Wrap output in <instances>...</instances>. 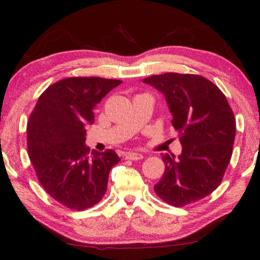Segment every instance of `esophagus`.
<instances>
[{"label": "esophagus", "instance_id": "obj_1", "mask_svg": "<svg viewBox=\"0 0 260 260\" xmlns=\"http://www.w3.org/2000/svg\"><path fill=\"white\" fill-rule=\"evenodd\" d=\"M126 159H130V160H139L143 158L142 153H138V152H127L125 155Z\"/></svg>", "mask_w": 260, "mask_h": 260}]
</instances>
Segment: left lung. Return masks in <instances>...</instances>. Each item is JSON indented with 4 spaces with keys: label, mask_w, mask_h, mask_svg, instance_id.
I'll list each match as a JSON object with an SVG mask.
<instances>
[{
    "label": "left lung",
    "mask_w": 260,
    "mask_h": 260,
    "mask_svg": "<svg viewBox=\"0 0 260 260\" xmlns=\"http://www.w3.org/2000/svg\"><path fill=\"white\" fill-rule=\"evenodd\" d=\"M143 82L163 92L182 153L161 157L158 197L176 208L198 202L219 186L232 156L236 118L226 97L208 78L192 74L153 75Z\"/></svg>",
    "instance_id": "1"
}]
</instances>
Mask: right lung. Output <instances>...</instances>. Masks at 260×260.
Here are the masks:
<instances>
[{
	"label": "right lung",
	"instance_id": "1",
	"mask_svg": "<svg viewBox=\"0 0 260 260\" xmlns=\"http://www.w3.org/2000/svg\"><path fill=\"white\" fill-rule=\"evenodd\" d=\"M118 80L68 77L44 90L27 125L28 155L41 185L55 201L83 211L107 192L109 172L118 163L114 150L91 151L84 144L93 108Z\"/></svg>",
	"mask_w": 260,
	"mask_h": 260
}]
</instances>
